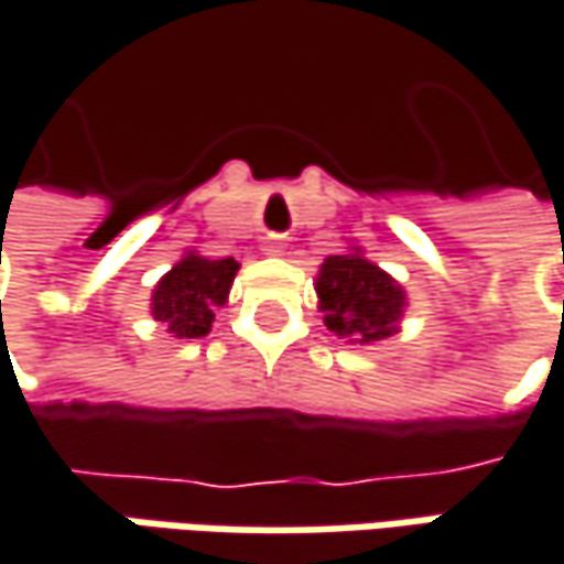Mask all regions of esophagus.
Listing matches in <instances>:
<instances>
[{
  "label": "esophagus",
  "mask_w": 564,
  "mask_h": 564,
  "mask_svg": "<svg viewBox=\"0 0 564 564\" xmlns=\"http://www.w3.org/2000/svg\"><path fill=\"white\" fill-rule=\"evenodd\" d=\"M283 249H286V242L278 239V236H268V239L261 242V251H264V254H283Z\"/></svg>",
  "instance_id": "34e87169"
}]
</instances>
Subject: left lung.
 <instances>
[{
    "label": "left lung",
    "instance_id": "obj_1",
    "mask_svg": "<svg viewBox=\"0 0 564 564\" xmlns=\"http://www.w3.org/2000/svg\"><path fill=\"white\" fill-rule=\"evenodd\" d=\"M315 296L325 328L348 345H373L392 338L409 306L402 283L373 264L360 246L328 254L318 264Z\"/></svg>",
    "mask_w": 564,
    "mask_h": 564
}]
</instances>
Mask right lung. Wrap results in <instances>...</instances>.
<instances>
[{"label":"right lung","instance_id":"1","mask_svg":"<svg viewBox=\"0 0 564 564\" xmlns=\"http://www.w3.org/2000/svg\"><path fill=\"white\" fill-rule=\"evenodd\" d=\"M236 274V258L214 261L200 251H184L152 286V318L162 322L172 338H204L214 325V310L226 306Z\"/></svg>","mask_w":564,"mask_h":564}]
</instances>
